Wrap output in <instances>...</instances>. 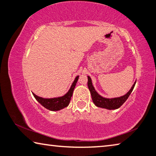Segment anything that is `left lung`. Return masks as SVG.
<instances>
[{"instance_id": "8db88e82", "label": "left lung", "mask_w": 156, "mask_h": 156, "mask_svg": "<svg viewBox=\"0 0 156 156\" xmlns=\"http://www.w3.org/2000/svg\"><path fill=\"white\" fill-rule=\"evenodd\" d=\"M135 83L136 81L134 83V84L132 86L130 90L125 95L115 98H105L102 97L101 95H100L96 92V90H95V88L92 84L91 79H90L89 76H88V87L89 88L90 94H91L93 103L98 107H101V108H105L109 110L116 109L119 108L126 101V100L128 99V97L130 96V93L133 91Z\"/></svg>"}]
</instances>
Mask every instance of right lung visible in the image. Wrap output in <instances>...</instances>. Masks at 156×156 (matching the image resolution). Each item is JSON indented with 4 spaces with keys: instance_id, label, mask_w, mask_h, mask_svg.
<instances>
[{
    "instance_id": "1",
    "label": "right lung",
    "mask_w": 156,
    "mask_h": 156,
    "mask_svg": "<svg viewBox=\"0 0 156 156\" xmlns=\"http://www.w3.org/2000/svg\"><path fill=\"white\" fill-rule=\"evenodd\" d=\"M78 79L79 76H76L75 81H73V84L71 86L70 90H68V92L66 95H64L62 97L54 98H43L37 96L34 93H33V95H34L35 98L37 100V102L46 109L51 110V111H58V110L68 106L69 103L70 102L71 97L73 96V90L75 89Z\"/></svg>"
}]
</instances>
